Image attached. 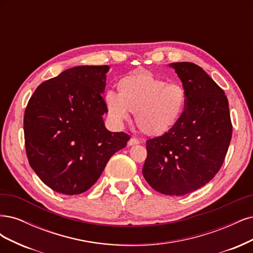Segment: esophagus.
<instances>
[{"label": "esophagus", "instance_id": "obj_1", "mask_svg": "<svg viewBox=\"0 0 253 253\" xmlns=\"http://www.w3.org/2000/svg\"><path fill=\"white\" fill-rule=\"evenodd\" d=\"M137 144H140V141H138L135 137H131L128 141V146H133V145H137Z\"/></svg>", "mask_w": 253, "mask_h": 253}]
</instances>
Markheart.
<instances>
[{
    "label": "heart",
    "mask_w": 253,
    "mask_h": 253,
    "mask_svg": "<svg viewBox=\"0 0 253 253\" xmlns=\"http://www.w3.org/2000/svg\"><path fill=\"white\" fill-rule=\"evenodd\" d=\"M119 93L109 90L104 102L110 117L118 124L134 113L135 124L149 136L167 133L180 121L186 105L184 89L167 84L147 70H137L118 81Z\"/></svg>",
    "instance_id": "heart-1"
}]
</instances>
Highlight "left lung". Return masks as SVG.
<instances>
[{
    "instance_id": "left-lung-1",
    "label": "left lung",
    "mask_w": 253,
    "mask_h": 253,
    "mask_svg": "<svg viewBox=\"0 0 253 253\" xmlns=\"http://www.w3.org/2000/svg\"><path fill=\"white\" fill-rule=\"evenodd\" d=\"M186 95L176 125L146 142L145 180L163 194L184 195L209 183L221 169L232 135L223 89L200 66L171 63Z\"/></svg>"
}]
</instances>
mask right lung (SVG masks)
I'll use <instances>...</instances> for the list:
<instances>
[{"mask_svg": "<svg viewBox=\"0 0 253 253\" xmlns=\"http://www.w3.org/2000/svg\"><path fill=\"white\" fill-rule=\"evenodd\" d=\"M108 70L107 65L66 69L41 84L27 104L24 135L29 164L56 192L87 191L130 140L104 124Z\"/></svg>", "mask_w": 253, "mask_h": 253, "instance_id": "1", "label": "right lung"}]
</instances>
